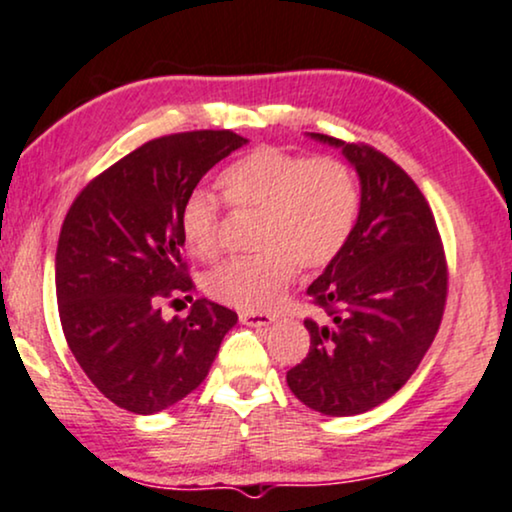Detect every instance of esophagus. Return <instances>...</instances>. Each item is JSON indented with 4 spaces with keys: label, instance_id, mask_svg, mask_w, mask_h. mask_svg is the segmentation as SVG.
<instances>
[{
    "label": "esophagus",
    "instance_id": "1",
    "mask_svg": "<svg viewBox=\"0 0 512 512\" xmlns=\"http://www.w3.org/2000/svg\"><path fill=\"white\" fill-rule=\"evenodd\" d=\"M239 320H242L244 325H249V327H266V325H270L273 323V315H268V313H239Z\"/></svg>",
    "mask_w": 512,
    "mask_h": 512
}]
</instances>
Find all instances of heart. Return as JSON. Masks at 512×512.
<instances>
[{
  "label": "heart",
  "mask_w": 512,
  "mask_h": 512,
  "mask_svg": "<svg viewBox=\"0 0 512 512\" xmlns=\"http://www.w3.org/2000/svg\"><path fill=\"white\" fill-rule=\"evenodd\" d=\"M237 211L258 213L256 256L232 258L204 277V289L239 311H266L294 280L296 268L318 273L342 254L361 206L353 170L334 156L258 147L220 178ZM223 208L208 192H192L180 208L187 254L216 256Z\"/></svg>",
  "instance_id": "heart-1"
}]
</instances>
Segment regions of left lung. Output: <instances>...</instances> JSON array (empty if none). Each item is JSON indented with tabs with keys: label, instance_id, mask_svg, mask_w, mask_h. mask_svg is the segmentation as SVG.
<instances>
[{
	"label": "left lung",
	"instance_id": "8db88e82",
	"mask_svg": "<svg viewBox=\"0 0 512 512\" xmlns=\"http://www.w3.org/2000/svg\"><path fill=\"white\" fill-rule=\"evenodd\" d=\"M308 137L342 149L361 206L342 254L308 287L330 320H304L311 349L287 384L308 408L342 418L380 406L410 380L439 330L449 273L430 204L406 170L365 144Z\"/></svg>",
	"mask_w": 512,
	"mask_h": 512
}]
</instances>
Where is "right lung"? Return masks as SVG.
Returning <instances> with one entry per match:
<instances>
[{
	"mask_svg": "<svg viewBox=\"0 0 512 512\" xmlns=\"http://www.w3.org/2000/svg\"><path fill=\"white\" fill-rule=\"evenodd\" d=\"M246 142L230 130L159 137L97 175L68 208L56 246L63 334L94 387L130 413H159L192 394L237 325L235 311L208 299L187 318L163 320L161 301L194 287L180 256L182 204Z\"/></svg>",
	"mask_w": 512,
	"mask_h": 512,
	"instance_id": "1",
	"label": "right lung"
}]
</instances>
